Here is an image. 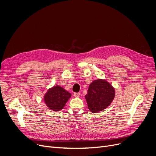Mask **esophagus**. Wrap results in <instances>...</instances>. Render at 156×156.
Listing matches in <instances>:
<instances>
[{
  "label": "esophagus",
  "mask_w": 156,
  "mask_h": 156,
  "mask_svg": "<svg viewBox=\"0 0 156 156\" xmlns=\"http://www.w3.org/2000/svg\"><path fill=\"white\" fill-rule=\"evenodd\" d=\"M80 95V93H73V96L76 97H79Z\"/></svg>",
  "instance_id": "34e87169"
}]
</instances>
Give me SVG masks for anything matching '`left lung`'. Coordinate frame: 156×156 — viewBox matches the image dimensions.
Returning a JSON list of instances; mask_svg holds the SVG:
<instances>
[{
  "mask_svg": "<svg viewBox=\"0 0 156 156\" xmlns=\"http://www.w3.org/2000/svg\"><path fill=\"white\" fill-rule=\"evenodd\" d=\"M115 91L106 80H95L92 82L85 98L88 109L92 113H98L108 108L113 101Z\"/></svg>",
  "mask_w": 156,
  "mask_h": 156,
  "instance_id": "1",
  "label": "left lung"
}]
</instances>
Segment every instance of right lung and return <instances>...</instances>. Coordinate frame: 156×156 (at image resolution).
I'll use <instances>...</instances> for the list:
<instances>
[{"instance_id": "obj_1", "label": "right lung", "mask_w": 156, "mask_h": 156, "mask_svg": "<svg viewBox=\"0 0 156 156\" xmlns=\"http://www.w3.org/2000/svg\"><path fill=\"white\" fill-rule=\"evenodd\" d=\"M71 97L70 93L59 86L49 89L44 96V101L47 106L54 111L63 109L68 100Z\"/></svg>"}]
</instances>
